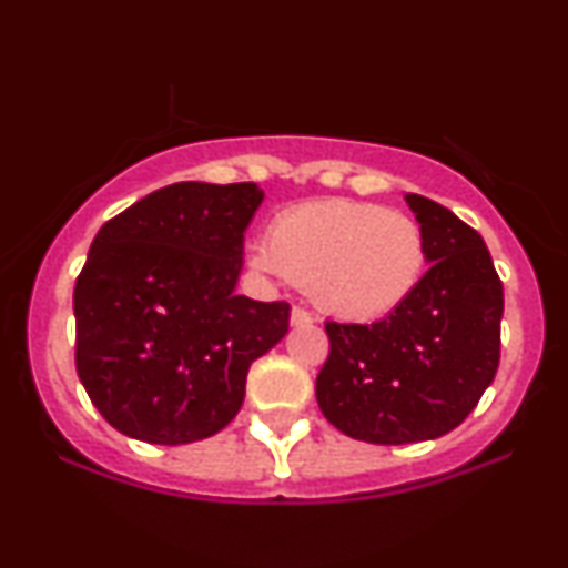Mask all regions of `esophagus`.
<instances>
[{"label":"esophagus","instance_id":"esophagus-1","mask_svg":"<svg viewBox=\"0 0 568 568\" xmlns=\"http://www.w3.org/2000/svg\"><path fill=\"white\" fill-rule=\"evenodd\" d=\"M315 323V317L310 315V312L302 310V306H293L291 310V325L293 328H302V325H312Z\"/></svg>","mask_w":568,"mask_h":568}]
</instances>
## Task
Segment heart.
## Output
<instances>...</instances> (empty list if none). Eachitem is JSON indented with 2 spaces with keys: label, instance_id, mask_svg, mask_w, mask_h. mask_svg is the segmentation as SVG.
I'll return each instance as SVG.
<instances>
[{
  "label": "heart",
  "instance_id": "1",
  "mask_svg": "<svg viewBox=\"0 0 568 568\" xmlns=\"http://www.w3.org/2000/svg\"><path fill=\"white\" fill-rule=\"evenodd\" d=\"M251 264L306 285L312 302L338 321L371 323L393 315L427 266L425 232L406 213L374 202L315 200L280 213L270 245Z\"/></svg>",
  "mask_w": 568,
  "mask_h": 568
}]
</instances>
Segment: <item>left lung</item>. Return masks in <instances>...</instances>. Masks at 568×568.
Instances as JSON below:
<instances>
[{
	"mask_svg": "<svg viewBox=\"0 0 568 568\" xmlns=\"http://www.w3.org/2000/svg\"><path fill=\"white\" fill-rule=\"evenodd\" d=\"M429 270L379 323H325L331 355L317 406L355 440L400 446L452 433L499 366L501 280L478 232L448 207L406 194Z\"/></svg>",
	"mask_w": 568,
	"mask_h": 568,
	"instance_id": "left-lung-1",
	"label": "left lung"
}]
</instances>
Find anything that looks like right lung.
<instances>
[{"instance_id": "right-lung-1", "label": "right lung", "mask_w": 568, "mask_h": 568, "mask_svg": "<svg viewBox=\"0 0 568 568\" xmlns=\"http://www.w3.org/2000/svg\"><path fill=\"white\" fill-rule=\"evenodd\" d=\"M256 184L181 181L101 226L74 288L77 374L128 438L181 446L237 416L291 306L237 296Z\"/></svg>"}]
</instances>
